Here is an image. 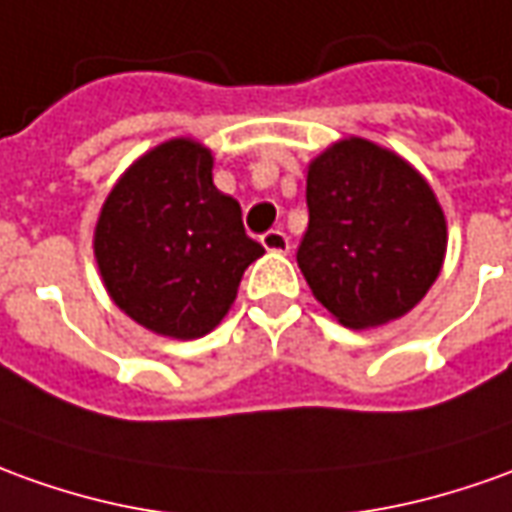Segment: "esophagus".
Returning a JSON list of instances; mask_svg holds the SVG:
<instances>
[{"label":"esophagus","mask_w":512,"mask_h":512,"mask_svg":"<svg viewBox=\"0 0 512 512\" xmlns=\"http://www.w3.org/2000/svg\"><path fill=\"white\" fill-rule=\"evenodd\" d=\"M262 245L270 253H290V236L284 234V231H278V228H273V231L262 234Z\"/></svg>","instance_id":"esophagus-1"}]
</instances>
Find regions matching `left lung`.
<instances>
[{"label": "left lung", "instance_id": "obj_1", "mask_svg": "<svg viewBox=\"0 0 512 512\" xmlns=\"http://www.w3.org/2000/svg\"><path fill=\"white\" fill-rule=\"evenodd\" d=\"M309 225L298 267L348 329L415 309L446 259V214L407 158L362 136L329 144L306 169Z\"/></svg>", "mask_w": 512, "mask_h": 512}]
</instances>
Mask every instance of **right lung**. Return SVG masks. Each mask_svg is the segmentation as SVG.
<instances>
[{"mask_svg": "<svg viewBox=\"0 0 512 512\" xmlns=\"http://www.w3.org/2000/svg\"><path fill=\"white\" fill-rule=\"evenodd\" d=\"M211 169L214 155L197 139L155 144L119 175L94 225V259L111 301L172 340L217 329L248 264L264 253Z\"/></svg>", "mask_w": 512, "mask_h": 512, "instance_id": "add662e5", "label": "right lung"}]
</instances>
